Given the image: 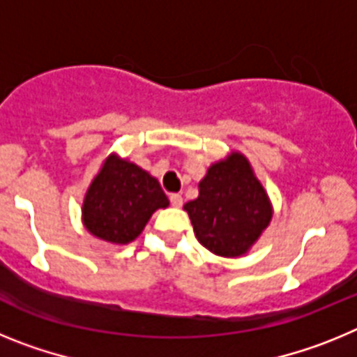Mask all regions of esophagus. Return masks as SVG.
<instances>
[{"mask_svg":"<svg viewBox=\"0 0 357 357\" xmlns=\"http://www.w3.org/2000/svg\"><path fill=\"white\" fill-rule=\"evenodd\" d=\"M169 202H172V206L173 207H182V204H184V198L181 197V195H169Z\"/></svg>","mask_w":357,"mask_h":357,"instance_id":"esophagus-1","label":"esophagus"}]
</instances>
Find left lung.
Listing matches in <instances>:
<instances>
[{"label": "left lung", "instance_id": "8db88e82", "mask_svg": "<svg viewBox=\"0 0 357 357\" xmlns=\"http://www.w3.org/2000/svg\"><path fill=\"white\" fill-rule=\"evenodd\" d=\"M184 211L200 245L220 257L247 254L273 218L272 200L241 151L211 164L198 182V198Z\"/></svg>", "mask_w": 357, "mask_h": 357}]
</instances>
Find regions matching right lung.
I'll use <instances>...</instances> for the list:
<instances>
[{
  "mask_svg": "<svg viewBox=\"0 0 357 357\" xmlns=\"http://www.w3.org/2000/svg\"><path fill=\"white\" fill-rule=\"evenodd\" d=\"M169 206L159 181L118 153L103 160L85 191L82 223L94 238L128 245L139 238L151 214Z\"/></svg>",
  "mask_w": 357,
  "mask_h": 357,
  "instance_id": "obj_1",
  "label": "right lung"
}]
</instances>
